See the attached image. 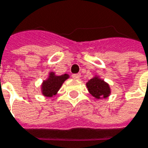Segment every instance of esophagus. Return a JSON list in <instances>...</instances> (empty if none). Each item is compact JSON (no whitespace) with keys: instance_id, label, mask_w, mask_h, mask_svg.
<instances>
[{"instance_id":"obj_1","label":"esophagus","mask_w":148,"mask_h":148,"mask_svg":"<svg viewBox=\"0 0 148 148\" xmlns=\"http://www.w3.org/2000/svg\"><path fill=\"white\" fill-rule=\"evenodd\" d=\"M72 77H73L74 79H79V78H80V74H74L72 75Z\"/></svg>"}]
</instances>
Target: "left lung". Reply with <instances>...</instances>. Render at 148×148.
Returning a JSON list of instances; mask_svg holds the SVG:
<instances>
[{"label":"left lung","mask_w":148,"mask_h":148,"mask_svg":"<svg viewBox=\"0 0 148 148\" xmlns=\"http://www.w3.org/2000/svg\"><path fill=\"white\" fill-rule=\"evenodd\" d=\"M86 87L90 94L97 99H107L111 93L110 85L99 75L90 79L86 83Z\"/></svg>","instance_id":"obj_1"}]
</instances>
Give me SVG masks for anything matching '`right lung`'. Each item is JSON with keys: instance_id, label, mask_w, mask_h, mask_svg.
Wrapping results in <instances>:
<instances>
[{"instance_id": "1", "label": "right lung", "mask_w": 148, "mask_h": 148, "mask_svg": "<svg viewBox=\"0 0 148 148\" xmlns=\"http://www.w3.org/2000/svg\"><path fill=\"white\" fill-rule=\"evenodd\" d=\"M69 78L68 74L57 75L55 72L51 71L49 73L47 79L43 80L41 84V93L47 98H52L56 95L62 84Z\"/></svg>"}]
</instances>
